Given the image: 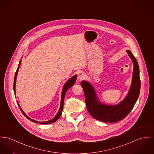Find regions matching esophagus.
<instances>
[{
    "label": "esophagus",
    "instance_id": "esophagus-1",
    "mask_svg": "<svg viewBox=\"0 0 154 154\" xmlns=\"http://www.w3.org/2000/svg\"><path fill=\"white\" fill-rule=\"evenodd\" d=\"M85 78V74L84 72H80L79 73L78 76H77V79H78V80L82 81V80H84Z\"/></svg>",
    "mask_w": 154,
    "mask_h": 154
}]
</instances>
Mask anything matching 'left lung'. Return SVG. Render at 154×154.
<instances>
[{"label": "left lung", "instance_id": "8db88e82", "mask_svg": "<svg viewBox=\"0 0 154 154\" xmlns=\"http://www.w3.org/2000/svg\"><path fill=\"white\" fill-rule=\"evenodd\" d=\"M127 51L134 64L132 81L128 94L119 104L108 106L100 103L92 85L86 81L81 82L87 111L98 121L112 123L124 119L130 112L138 98L141 88L139 66L130 50Z\"/></svg>", "mask_w": 154, "mask_h": 154}]
</instances>
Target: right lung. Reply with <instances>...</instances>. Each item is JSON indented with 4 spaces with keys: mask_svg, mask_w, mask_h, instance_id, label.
Here are the masks:
<instances>
[{
    "mask_svg": "<svg viewBox=\"0 0 154 154\" xmlns=\"http://www.w3.org/2000/svg\"><path fill=\"white\" fill-rule=\"evenodd\" d=\"M21 64V61H20L19 63V64L18 66V67H17V69L16 71V73H15V75H14V83H13V90H14V93H16V90H15V84H16V77H17V72L19 71V67H20V65ZM76 78H77V75H75L74 76H73L72 77H71V79H70L66 83H65L63 88V91H62V94H61V104H60V107L59 111V112H57V115L53 118V119H51V120H49L48 121H43V122H39V121H35L34 119H32L29 118L28 116H27L26 115V114H24L22 109L21 108V107L18 104V106H19L22 114H23L24 116L27 118V119H29V120L35 122V123H38V124H51V123H53V122H54L55 121H56L58 119H59L60 117L61 116V114H62V110H63V104H64V97H65V95L66 93L67 92V91L74 84L75 82L76 81Z\"/></svg>",
    "mask_w": 154,
    "mask_h": 154,
    "instance_id": "1",
    "label": "right lung"
}]
</instances>
